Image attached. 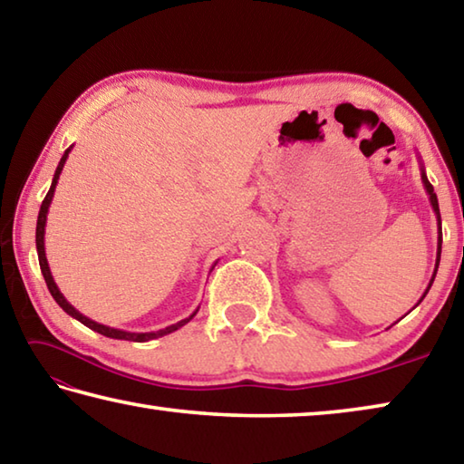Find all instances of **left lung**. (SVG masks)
I'll use <instances>...</instances> for the list:
<instances>
[{"instance_id":"obj_1","label":"left lung","mask_w":464,"mask_h":464,"mask_svg":"<svg viewBox=\"0 0 464 464\" xmlns=\"http://www.w3.org/2000/svg\"><path fill=\"white\" fill-rule=\"evenodd\" d=\"M420 160V157H418ZM420 169H421V182H423V188H426V192H428V196H430V204H431V208H434V215H436V221H438V251H436V268H434V274H431V280H430V285H428V288H426V293H423V296L428 295V290H430V286H431V282H434V278H436V272H438V264H440V254H442V218H440V207H438V196H436V192H434V186L430 184V179H428V176H426V169H423V163H421V160H420ZM423 296L420 298V303L423 301ZM418 303V304H420Z\"/></svg>"}]
</instances>
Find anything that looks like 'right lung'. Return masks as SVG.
<instances>
[{
    "instance_id": "right-lung-1",
    "label": "right lung",
    "mask_w": 464,
    "mask_h": 464,
    "mask_svg": "<svg viewBox=\"0 0 464 464\" xmlns=\"http://www.w3.org/2000/svg\"><path fill=\"white\" fill-rule=\"evenodd\" d=\"M72 149H73V145L67 149L65 153H63V157H61V161H59V166H57V169H54V176H53V184H51V190L46 192V196H44V200H43V204H41V210H38V221H36V251H38V264H41V272H43V276H44V282H46V286H49V290H51V295H53V298L54 301H57V304L59 307L67 313V315H72L73 319H77L80 321V324H83L85 327H90V329H93V332H98V334H102V335H106V337H112V340H129V342H149V340H157V337H163V335H168V334H171V332H176V329H179L182 325H186L188 321H190L196 313H198V309H196L190 317H186V319H182V321H178V324H174V325H168V327H163V329H160V332H147V334H132V332H124V329H114V327H108V325H102V324H98V321H93V319H90V317H85V315H82L80 311H77L72 303L67 301L65 296H63V293L59 290V286H57V282H54V278H53V274H51V268H49V262H46V254H44V227H46V215H49V207H51V202H53V196H54V188H57V182H59V176H61V171H63V168H65V161H67V157H69V153H72Z\"/></svg>"
}]
</instances>
